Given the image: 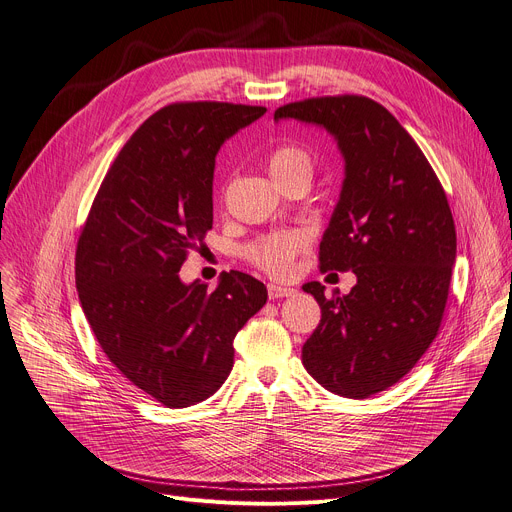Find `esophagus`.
<instances>
[{"label": "esophagus", "mask_w": 512, "mask_h": 512, "mask_svg": "<svg viewBox=\"0 0 512 512\" xmlns=\"http://www.w3.org/2000/svg\"><path fill=\"white\" fill-rule=\"evenodd\" d=\"M291 295H295V289H291V287H283V285H275V283L268 285L270 299H281V297H291Z\"/></svg>", "instance_id": "obj_1"}]
</instances>
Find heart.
<instances>
[{
    "instance_id": "1",
    "label": "heart",
    "mask_w": 512,
    "mask_h": 512,
    "mask_svg": "<svg viewBox=\"0 0 512 512\" xmlns=\"http://www.w3.org/2000/svg\"><path fill=\"white\" fill-rule=\"evenodd\" d=\"M266 167L275 182L281 188H287L299 179L310 182L314 173V159L308 153V148L297 142H281L275 148L268 150ZM225 192V190H223ZM310 246L308 233L299 229H287L264 235L248 246V260L260 268L262 273L273 279L291 277L295 268V258L306 252Z\"/></svg>"
}]
</instances>
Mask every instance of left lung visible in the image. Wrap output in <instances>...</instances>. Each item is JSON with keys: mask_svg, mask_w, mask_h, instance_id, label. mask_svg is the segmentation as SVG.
I'll list each match as a JSON object with an SVG mask.
<instances>
[{"mask_svg": "<svg viewBox=\"0 0 512 512\" xmlns=\"http://www.w3.org/2000/svg\"><path fill=\"white\" fill-rule=\"evenodd\" d=\"M333 134L345 157L339 204L320 242V270H353L347 295L306 283L322 318L302 362L349 399L399 382L438 335L457 256L453 213L422 148L380 103L362 95L312 97L279 107Z\"/></svg>", "mask_w": 512, "mask_h": 512, "instance_id": "8db88e82", "label": "left lung"}]
</instances>
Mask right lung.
I'll return each mask as SVG.
<instances>
[{"label": "right lung", "instance_id": "right-lung-1", "mask_svg": "<svg viewBox=\"0 0 512 512\" xmlns=\"http://www.w3.org/2000/svg\"><path fill=\"white\" fill-rule=\"evenodd\" d=\"M264 111L184 101L150 115L111 163L78 237L76 289L103 353L171 409L217 393L237 330L266 304V287L239 270L215 291L179 279L213 229L221 144Z\"/></svg>", "mask_w": 512, "mask_h": 512}]
</instances>
